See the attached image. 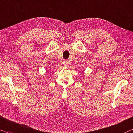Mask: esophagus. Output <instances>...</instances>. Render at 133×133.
Instances as JSON below:
<instances>
[{
    "mask_svg": "<svg viewBox=\"0 0 133 133\" xmlns=\"http://www.w3.org/2000/svg\"><path fill=\"white\" fill-rule=\"evenodd\" d=\"M68 61H67V60H64V61H63V64H64V66H68Z\"/></svg>",
    "mask_w": 133,
    "mask_h": 133,
    "instance_id": "esophagus-1",
    "label": "esophagus"
}]
</instances>
